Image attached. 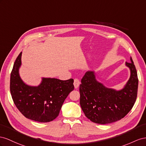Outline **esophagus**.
Segmentation results:
<instances>
[{
  "mask_svg": "<svg viewBox=\"0 0 146 146\" xmlns=\"http://www.w3.org/2000/svg\"><path fill=\"white\" fill-rule=\"evenodd\" d=\"M73 84H74V87H75L76 89H77L78 87H79V86H80V81L78 80V78H75L74 80V83H73Z\"/></svg>",
  "mask_w": 146,
  "mask_h": 146,
  "instance_id": "obj_1",
  "label": "esophagus"
}]
</instances>
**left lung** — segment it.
<instances>
[{
  "label": "left lung",
  "mask_w": 146,
  "mask_h": 146,
  "mask_svg": "<svg viewBox=\"0 0 146 146\" xmlns=\"http://www.w3.org/2000/svg\"><path fill=\"white\" fill-rule=\"evenodd\" d=\"M126 62L131 71L124 88H107L95 79L94 72H87L80 86V105L86 117L99 124L111 123L123 118L134 105L138 94V78L131 57Z\"/></svg>",
  "instance_id": "1"
}]
</instances>
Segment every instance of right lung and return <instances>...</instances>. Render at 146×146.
Returning a JSON list of instances; mask_svg holds the SVG:
<instances>
[{"label": "right lung", "mask_w": 146, "mask_h": 146, "mask_svg": "<svg viewBox=\"0 0 146 146\" xmlns=\"http://www.w3.org/2000/svg\"><path fill=\"white\" fill-rule=\"evenodd\" d=\"M21 54L20 52L16 58L10 75V89L15 105L27 119L39 122L52 121L59 115L65 98L73 90V79L43 78L38 86H27L19 75Z\"/></svg>", "instance_id": "1"}]
</instances>
